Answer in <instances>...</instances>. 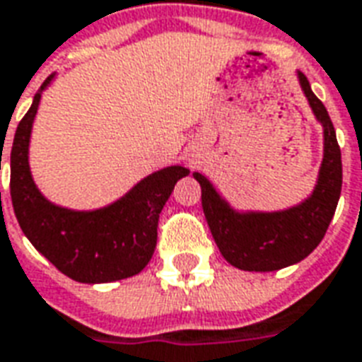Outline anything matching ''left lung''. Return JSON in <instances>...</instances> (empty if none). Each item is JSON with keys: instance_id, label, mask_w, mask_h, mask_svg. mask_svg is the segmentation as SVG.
Wrapping results in <instances>:
<instances>
[{"instance_id": "8db88e82", "label": "left lung", "mask_w": 362, "mask_h": 362, "mask_svg": "<svg viewBox=\"0 0 362 362\" xmlns=\"http://www.w3.org/2000/svg\"><path fill=\"white\" fill-rule=\"evenodd\" d=\"M299 82L313 111L324 127V159L315 194L299 207L282 213L240 215L222 202L211 182L195 173L202 184V205L211 234L222 257L232 267L251 272H270L303 261L322 242L341 194V151L330 115L313 93L309 80Z\"/></svg>"}]
</instances>
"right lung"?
<instances>
[{"instance_id": "add662e5", "label": "right lung", "mask_w": 362, "mask_h": 362, "mask_svg": "<svg viewBox=\"0 0 362 362\" xmlns=\"http://www.w3.org/2000/svg\"><path fill=\"white\" fill-rule=\"evenodd\" d=\"M49 80L52 76L34 95L11 147V202L18 224L32 245L76 282H115L134 276L153 255L160 209L174 184L189 170L168 167L149 174L120 202L92 213L66 211L45 202L32 182L28 140L40 95Z\"/></svg>"}]
</instances>
